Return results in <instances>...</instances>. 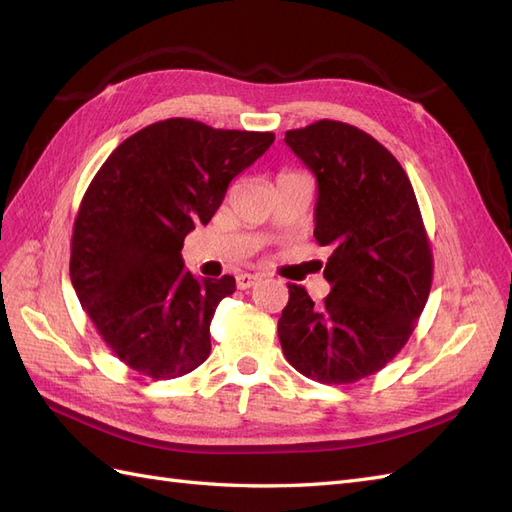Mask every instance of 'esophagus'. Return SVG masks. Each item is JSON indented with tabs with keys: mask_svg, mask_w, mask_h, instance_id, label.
Wrapping results in <instances>:
<instances>
[{
	"mask_svg": "<svg viewBox=\"0 0 512 512\" xmlns=\"http://www.w3.org/2000/svg\"><path fill=\"white\" fill-rule=\"evenodd\" d=\"M258 280H260V275H256V273H239L237 275V288L247 290V288H252L254 284H258Z\"/></svg>",
	"mask_w": 512,
	"mask_h": 512,
	"instance_id": "34e87169",
	"label": "esophagus"
}]
</instances>
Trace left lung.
I'll return each mask as SVG.
<instances>
[{
	"mask_svg": "<svg viewBox=\"0 0 512 512\" xmlns=\"http://www.w3.org/2000/svg\"><path fill=\"white\" fill-rule=\"evenodd\" d=\"M284 143L318 183L314 237L331 247L320 305L288 284L277 322L299 374L350 384L376 374L406 346L431 290L433 258L412 183L367 132L322 119L288 130Z\"/></svg>",
	"mask_w": 512,
	"mask_h": 512,
	"instance_id": "1",
	"label": "left lung"
}]
</instances>
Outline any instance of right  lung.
<instances>
[{"instance_id": "obj_1", "label": "right lung", "mask_w": 512, "mask_h": 512, "mask_svg": "<svg viewBox=\"0 0 512 512\" xmlns=\"http://www.w3.org/2000/svg\"><path fill=\"white\" fill-rule=\"evenodd\" d=\"M273 141V132L164 119L126 138L89 183L70 280L106 346L138 374L170 380L207 361L211 318L235 277L185 271L183 239L209 224L228 183Z\"/></svg>"}]
</instances>
